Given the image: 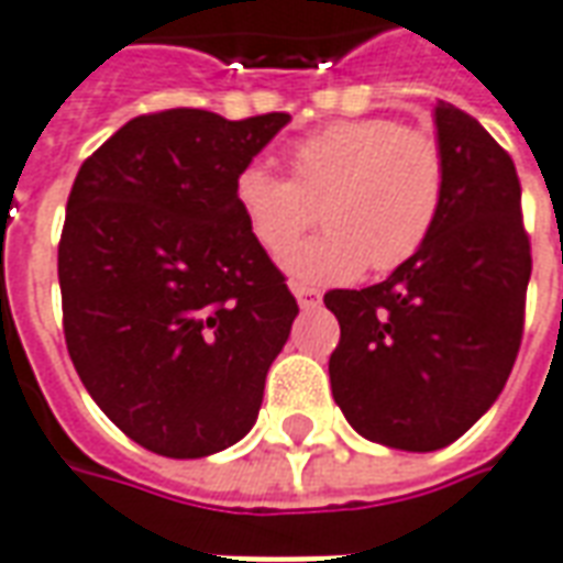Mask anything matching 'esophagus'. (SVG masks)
Wrapping results in <instances>:
<instances>
[{"label":"esophagus","mask_w":563,"mask_h":563,"mask_svg":"<svg viewBox=\"0 0 563 563\" xmlns=\"http://www.w3.org/2000/svg\"><path fill=\"white\" fill-rule=\"evenodd\" d=\"M292 295L301 308H317V305H320V292L310 289V286H298V283H292Z\"/></svg>","instance_id":"34e87169"}]
</instances>
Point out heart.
Instances as JSON below:
<instances>
[{
    "label": "heart",
    "mask_w": 563,
    "mask_h": 563,
    "mask_svg": "<svg viewBox=\"0 0 563 563\" xmlns=\"http://www.w3.org/2000/svg\"><path fill=\"white\" fill-rule=\"evenodd\" d=\"M292 176L265 161L234 176V203L253 241L280 255L321 207L327 231L283 255L301 286L356 280L408 265L427 246L445 207L448 161L439 140L393 118H347L295 140Z\"/></svg>",
    "instance_id": "b5f03b06"
}]
</instances>
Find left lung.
I'll return each mask as SVG.
<instances>
[{"label": "left lung", "mask_w": 563, "mask_h": 563, "mask_svg": "<svg viewBox=\"0 0 563 563\" xmlns=\"http://www.w3.org/2000/svg\"><path fill=\"white\" fill-rule=\"evenodd\" d=\"M448 191L427 246L384 283L332 289L338 408L368 442L439 451L485 415L512 372L530 280L521 186L497 140L451 103L432 112Z\"/></svg>", "instance_id": "8db88e82"}]
</instances>
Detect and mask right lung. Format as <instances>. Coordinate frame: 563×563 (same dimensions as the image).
<instances>
[{
    "mask_svg": "<svg viewBox=\"0 0 563 563\" xmlns=\"http://www.w3.org/2000/svg\"><path fill=\"white\" fill-rule=\"evenodd\" d=\"M286 124L140 115L73 183L57 250L66 347L106 418L161 457H207L253 430L298 317L234 203L238 170Z\"/></svg>",
    "mask_w": 563,
    "mask_h": 563,
    "instance_id": "1",
    "label": "right lung"
}]
</instances>
